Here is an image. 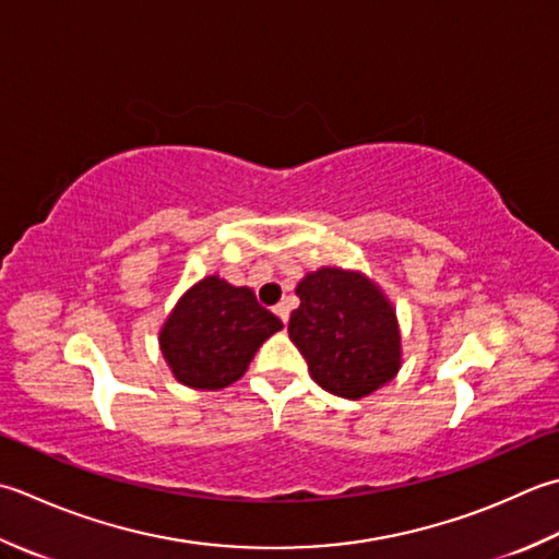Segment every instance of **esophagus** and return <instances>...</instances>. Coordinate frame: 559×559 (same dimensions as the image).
<instances>
[{"instance_id":"1","label":"esophagus","mask_w":559,"mask_h":559,"mask_svg":"<svg viewBox=\"0 0 559 559\" xmlns=\"http://www.w3.org/2000/svg\"><path fill=\"white\" fill-rule=\"evenodd\" d=\"M273 312L278 314V320H281L283 324H288V317H290V308H288V302H278L276 308H273Z\"/></svg>"}]
</instances>
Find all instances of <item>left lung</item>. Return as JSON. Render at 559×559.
Returning <instances> with one entry per match:
<instances>
[{"mask_svg":"<svg viewBox=\"0 0 559 559\" xmlns=\"http://www.w3.org/2000/svg\"><path fill=\"white\" fill-rule=\"evenodd\" d=\"M295 293L288 334L308 360L317 385L344 400H360L400 373L397 310L364 271L322 266L305 273Z\"/></svg>","mask_w":559,"mask_h":559,"instance_id":"1","label":"left lung"}]
</instances>
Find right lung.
<instances>
[{
  "mask_svg": "<svg viewBox=\"0 0 559 559\" xmlns=\"http://www.w3.org/2000/svg\"><path fill=\"white\" fill-rule=\"evenodd\" d=\"M278 330L283 322L251 288L213 273L174 305L159 330V352L181 385L223 390L247 373L259 346Z\"/></svg>",
  "mask_w": 559,
  "mask_h": 559,
  "instance_id": "add662e5",
  "label": "right lung"
}]
</instances>
